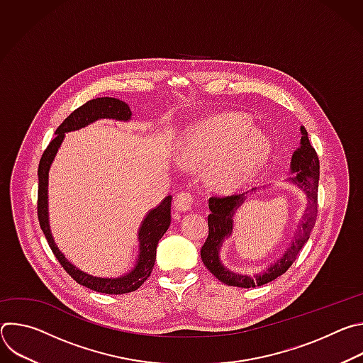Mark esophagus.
Returning <instances> with one entry per match:
<instances>
[{"mask_svg":"<svg viewBox=\"0 0 363 363\" xmlns=\"http://www.w3.org/2000/svg\"><path fill=\"white\" fill-rule=\"evenodd\" d=\"M195 202V198L192 196L191 192L188 191H182L179 192L177 196H175V201H174V208L179 213H185V211H189L192 208V205Z\"/></svg>","mask_w":363,"mask_h":363,"instance_id":"obj_1","label":"esophagus"}]
</instances>
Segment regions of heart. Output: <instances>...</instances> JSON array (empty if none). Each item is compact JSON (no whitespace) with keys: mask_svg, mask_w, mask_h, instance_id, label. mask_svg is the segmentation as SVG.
Returning a JSON list of instances; mask_svg holds the SVG:
<instances>
[{"mask_svg":"<svg viewBox=\"0 0 363 363\" xmlns=\"http://www.w3.org/2000/svg\"><path fill=\"white\" fill-rule=\"evenodd\" d=\"M245 118L221 115L191 128L181 146V161L196 167L210 162V181L224 189L245 184L262 167L270 150L269 138L250 129Z\"/></svg>","mask_w":363,"mask_h":363,"instance_id":"heart-1","label":"heart"}]
</instances>
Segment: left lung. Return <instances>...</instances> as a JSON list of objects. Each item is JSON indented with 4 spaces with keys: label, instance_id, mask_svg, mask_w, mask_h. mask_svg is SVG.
I'll return each instance as SVG.
<instances>
[{
    "label": "left lung",
    "instance_id": "8db88e82",
    "mask_svg": "<svg viewBox=\"0 0 363 363\" xmlns=\"http://www.w3.org/2000/svg\"><path fill=\"white\" fill-rule=\"evenodd\" d=\"M301 139L300 147L294 150L291 157L290 171L296 174L290 181L297 185L307 198V206L303 214V220L298 225L296 237L287 251L283 254L281 258L266 269L263 273L248 276V274H237L221 263L220 260V248L223 241L233 234L234 227V214L237 208L244 203L247 198L245 194H233L227 196H211L208 201V208L211 214L208 216V237H206L202 248H201V258L205 267L208 269L220 281L228 286L235 287H257L267 284L276 280L279 276L284 274L289 267L294 263L296 257L298 255L303 245L307 242L310 233H312L316 217H318V186H319V158L315 147L310 145L308 136L306 129L301 126ZM255 191V188H254Z\"/></svg>",
    "mask_w": 363,
    "mask_h": 363
}]
</instances>
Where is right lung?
Segmentation results:
<instances>
[{
    "mask_svg": "<svg viewBox=\"0 0 363 363\" xmlns=\"http://www.w3.org/2000/svg\"><path fill=\"white\" fill-rule=\"evenodd\" d=\"M132 116V112L128 106V103L115 99V97H97L93 100L86 101L83 106L77 108L74 112H72L65 122L57 128L56 138L51 140L44 150L43 157L38 164V201H37V214L40 227L47 238V242L56 255L62 267L72 276L73 280H76L79 284L91 289L99 293L106 294H123L138 290L150 276L152 269L155 266V258H157V247L162 235L167 233V230L171 225V201L172 196L168 195L157 208L150 210L145 220L142 221V225L138 233L139 238V255L136 266L126 274L116 277V279H103L90 276L82 270H79L76 266H73L65 254L57 248L53 235L50 231L48 224V195H47V186H48V171L51 167V162L55 161L56 153L65 139V133L82 129L99 119H116V121H125L128 122Z\"/></svg>",
    "mask_w": 363,
    "mask_h": 363,
    "instance_id": "add662e5",
    "label": "right lung"
}]
</instances>
